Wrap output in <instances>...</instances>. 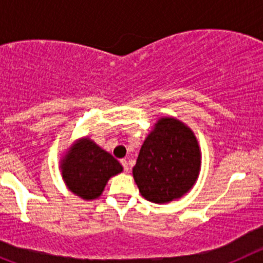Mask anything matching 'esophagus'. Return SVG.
Wrapping results in <instances>:
<instances>
[{"label": "esophagus", "instance_id": "esophagus-1", "mask_svg": "<svg viewBox=\"0 0 263 263\" xmlns=\"http://www.w3.org/2000/svg\"><path fill=\"white\" fill-rule=\"evenodd\" d=\"M121 163H122V166H124V170H125V171H126V173H127V171H129V163H127V160L126 159H121Z\"/></svg>", "mask_w": 263, "mask_h": 263}]
</instances>
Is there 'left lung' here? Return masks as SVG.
Here are the masks:
<instances>
[{
	"mask_svg": "<svg viewBox=\"0 0 263 263\" xmlns=\"http://www.w3.org/2000/svg\"><path fill=\"white\" fill-rule=\"evenodd\" d=\"M201 150L195 133L178 118L160 117L139 150L133 178L146 200H178L196 183Z\"/></svg>",
	"mask_w": 263,
	"mask_h": 263,
	"instance_id": "left-lung-1",
	"label": "left lung"
}]
</instances>
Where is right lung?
<instances>
[{
    "label": "right lung",
    "mask_w": 263,
    "mask_h": 263,
    "mask_svg": "<svg viewBox=\"0 0 263 263\" xmlns=\"http://www.w3.org/2000/svg\"><path fill=\"white\" fill-rule=\"evenodd\" d=\"M60 173L72 194L83 200L101 196L111 176L122 173V166L89 137L79 138L60 159Z\"/></svg>",
    "instance_id": "obj_1"
}]
</instances>
